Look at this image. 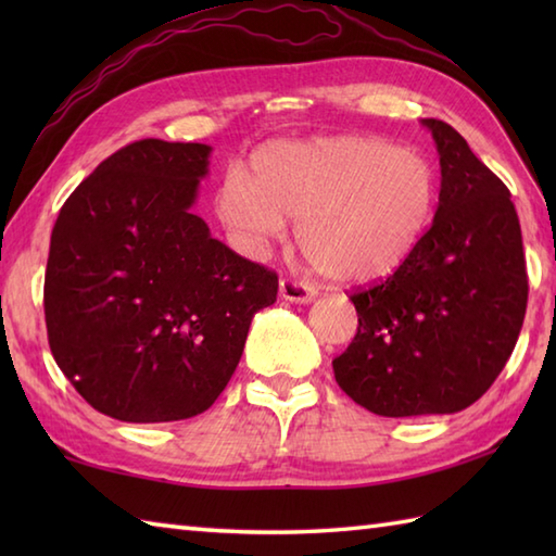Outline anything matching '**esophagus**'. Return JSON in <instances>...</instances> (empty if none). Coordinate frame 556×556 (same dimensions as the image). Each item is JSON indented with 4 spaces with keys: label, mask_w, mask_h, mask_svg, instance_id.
<instances>
[{
    "label": "esophagus",
    "mask_w": 556,
    "mask_h": 556,
    "mask_svg": "<svg viewBox=\"0 0 556 556\" xmlns=\"http://www.w3.org/2000/svg\"><path fill=\"white\" fill-rule=\"evenodd\" d=\"M279 293H281V299L291 301V303H311L317 296L313 285H308V281L291 279V277H285L279 281Z\"/></svg>",
    "instance_id": "1"
}]
</instances>
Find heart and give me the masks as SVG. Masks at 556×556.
I'll return each mask as SVG.
<instances>
[{"label": "heart", "mask_w": 556, "mask_h": 556, "mask_svg": "<svg viewBox=\"0 0 556 556\" xmlns=\"http://www.w3.org/2000/svg\"><path fill=\"white\" fill-rule=\"evenodd\" d=\"M437 210V176L413 150L341 136L279 143L253 174L231 172L217 193L224 224L263 245L296 222L303 257L323 277L375 281L416 251Z\"/></svg>", "instance_id": "obj_1"}]
</instances>
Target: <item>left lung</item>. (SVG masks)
<instances>
[{"label":"left lung","mask_w":556,"mask_h":556,"mask_svg":"<svg viewBox=\"0 0 556 556\" xmlns=\"http://www.w3.org/2000/svg\"><path fill=\"white\" fill-rule=\"evenodd\" d=\"M422 124L442 167L432 227L394 275L351 293L358 332L332 361L337 384L384 418L476 404L509 361L528 303L509 188L456 128Z\"/></svg>","instance_id":"8db88e82"}]
</instances>
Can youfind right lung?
Listing matches in <instances>:
<instances>
[{
    "mask_svg": "<svg viewBox=\"0 0 556 556\" xmlns=\"http://www.w3.org/2000/svg\"><path fill=\"white\" fill-rule=\"evenodd\" d=\"M210 146L146 138L116 150L59 210L45 271L52 356L76 392L124 422L193 418L241 361L271 269L193 215Z\"/></svg>",
    "mask_w": 556,
    "mask_h": 556,
    "instance_id": "1",
    "label": "right lung"
}]
</instances>
